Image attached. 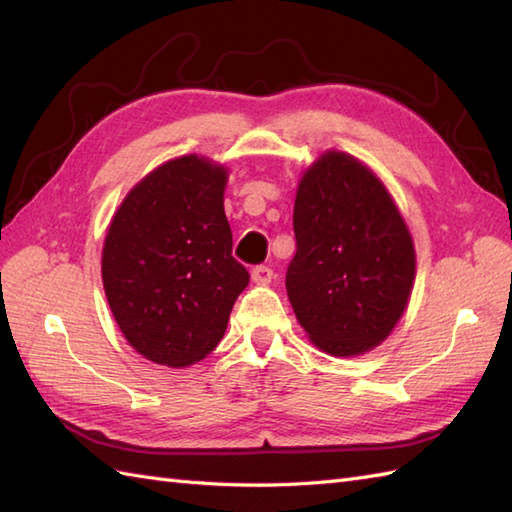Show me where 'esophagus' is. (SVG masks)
<instances>
[{"label":"esophagus","mask_w":512,"mask_h":512,"mask_svg":"<svg viewBox=\"0 0 512 512\" xmlns=\"http://www.w3.org/2000/svg\"><path fill=\"white\" fill-rule=\"evenodd\" d=\"M251 277H253V281H255V283L266 285V283H270V281H272L274 272H272V268H270V266H255V268L251 270Z\"/></svg>","instance_id":"esophagus-1"}]
</instances>
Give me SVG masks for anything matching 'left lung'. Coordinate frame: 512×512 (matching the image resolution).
<instances>
[{"label": "left lung", "mask_w": 512, "mask_h": 512, "mask_svg": "<svg viewBox=\"0 0 512 512\" xmlns=\"http://www.w3.org/2000/svg\"><path fill=\"white\" fill-rule=\"evenodd\" d=\"M294 235L285 287L311 342L335 357L381 344L415 279L411 235L383 183L355 157L324 153L298 186Z\"/></svg>", "instance_id": "left-lung-1"}]
</instances>
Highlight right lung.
<instances>
[{"label": "right lung", "instance_id": "1", "mask_svg": "<svg viewBox=\"0 0 512 512\" xmlns=\"http://www.w3.org/2000/svg\"><path fill=\"white\" fill-rule=\"evenodd\" d=\"M227 170L199 155L155 168L112 218L101 277L116 324L149 361L186 368L227 331L248 270L231 255Z\"/></svg>", "mask_w": 512, "mask_h": 512}]
</instances>
